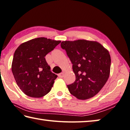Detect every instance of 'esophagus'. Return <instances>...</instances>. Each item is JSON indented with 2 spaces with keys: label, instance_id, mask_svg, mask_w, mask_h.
I'll use <instances>...</instances> for the list:
<instances>
[{
  "label": "esophagus",
  "instance_id": "1",
  "mask_svg": "<svg viewBox=\"0 0 130 130\" xmlns=\"http://www.w3.org/2000/svg\"><path fill=\"white\" fill-rule=\"evenodd\" d=\"M63 76H64V74H63V73H61L58 75L59 77H60V78H62L63 77Z\"/></svg>",
  "mask_w": 130,
  "mask_h": 130
}]
</instances>
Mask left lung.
I'll use <instances>...</instances> for the list:
<instances>
[{"instance_id": "8db88e82", "label": "left lung", "mask_w": 130, "mask_h": 130, "mask_svg": "<svg viewBox=\"0 0 130 130\" xmlns=\"http://www.w3.org/2000/svg\"><path fill=\"white\" fill-rule=\"evenodd\" d=\"M61 46L72 63L76 76L75 82L67 86L70 93L79 100L93 97L109 77L111 59L108 50L96 41L84 39L63 41Z\"/></svg>"}]
</instances>
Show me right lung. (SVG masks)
Listing matches in <instances>:
<instances>
[{
  "instance_id": "1",
  "label": "right lung",
  "mask_w": 130,
  "mask_h": 130,
  "mask_svg": "<svg viewBox=\"0 0 130 130\" xmlns=\"http://www.w3.org/2000/svg\"><path fill=\"white\" fill-rule=\"evenodd\" d=\"M60 43L38 38L22 43L16 49L11 71L18 86L26 95L40 98L50 91L57 75L50 71L45 56Z\"/></svg>"
}]
</instances>
